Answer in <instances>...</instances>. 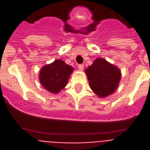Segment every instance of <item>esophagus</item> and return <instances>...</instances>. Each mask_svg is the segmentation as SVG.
<instances>
[{
    "instance_id": "esophagus-1",
    "label": "esophagus",
    "mask_w": 150,
    "mask_h": 150,
    "mask_svg": "<svg viewBox=\"0 0 150 150\" xmlns=\"http://www.w3.org/2000/svg\"><path fill=\"white\" fill-rule=\"evenodd\" d=\"M78 68H79L80 71H83V68H84V64H78Z\"/></svg>"
}]
</instances>
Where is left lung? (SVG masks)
Wrapping results in <instances>:
<instances>
[{
  "label": "left lung",
  "mask_w": 150,
  "mask_h": 150,
  "mask_svg": "<svg viewBox=\"0 0 150 150\" xmlns=\"http://www.w3.org/2000/svg\"><path fill=\"white\" fill-rule=\"evenodd\" d=\"M90 88L104 98L114 92L121 79L120 71L103 59H98L86 70Z\"/></svg>",
  "instance_id": "8db88e82"
}]
</instances>
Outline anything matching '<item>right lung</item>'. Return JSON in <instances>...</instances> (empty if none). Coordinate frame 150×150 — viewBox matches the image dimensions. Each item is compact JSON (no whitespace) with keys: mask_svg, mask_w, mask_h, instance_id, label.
Wrapping results in <instances>:
<instances>
[{"mask_svg":"<svg viewBox=\"0 0 150 150\" xmlns=\"http://www.w3.org/2000/svg\"><path fill=\"white\" fill-rule=\"evenodd\" d=\"M73 71L71 66L62 60H56L41 69L40 81L46 90L52 93H58L65 87Z\"/></svg>","mask_w":150,"mask_h":150,"instance_id":"1","label":"right lung"}]
</instances>
